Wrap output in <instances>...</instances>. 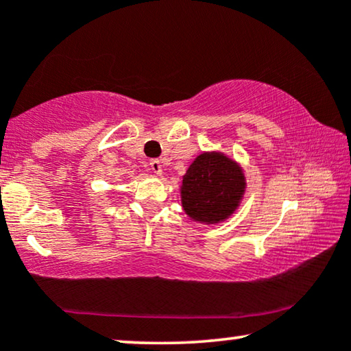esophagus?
Instances as JSON below:
<instances>
[{
	"instance_id": "esophagus-1",
	"label": "esophagus",
	"mask_w": 351,
	"mask_h": 351,
	"mask_svg": "<svg viewBox=\"0 0 351 351\" xmlns=\"http://www.w3.org/2000/svg\"><path fill=\"white\" fill-rule=\"evenodd\" d=\"M150 167H152V171L155 172L156 176H161V172H162V165H161V161H160V160H152V161H150Z\"/></svg>"
}]
</instances>
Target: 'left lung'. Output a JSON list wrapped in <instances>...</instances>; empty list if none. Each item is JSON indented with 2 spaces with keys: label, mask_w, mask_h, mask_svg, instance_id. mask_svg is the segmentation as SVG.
Segmentation results:
<instances>
[{
  "label": "left lung",
  "mask_w": 351,
  "mask_h": 351,
  "mask_svg": "<svg viewBox=\"0 0 351 351\" xmlns=\"http://www.w3.org/2000/svg\"><path fill=\"white\" fill-rule=\"evenodd\" d=\"M246 189L243 169L222 153H201L182 180V206L193 220L219 223L239 206Z\"/></svg>",
  "instance_id": "8db88e82"
}]
</instances>
